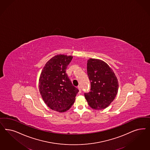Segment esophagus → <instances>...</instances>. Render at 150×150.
Here are the masks:
<instances>
[{"mask_svg":"<svg viewBox=\"0 0 150 150\" xmlns=\"http://www.w3.org/2000/svg\"><path fill=\"white\" fill-rule=\"evenodd\" d=\"M77 88L78 89V90H79V93H80L81 92V87H80V86H78Z\"/></svg>","mask_w":150,"mask_h":150,"instance_id":"esophagus-1","label":"esophagus"}]
</instances>
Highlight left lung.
Segmentation results:
<instances>
[{
  "label": "left lung",
  "instance_id": "obj_1",
  "mask_svg": "<svg viewBox=\"0 0 150 150\" xmlns=\"http://www.w3.org/2000/svg\"><path fill=\"white\" fill-rule=\"evenodd\" d=\"M87 74L91 82V91L84 96L89 106L96 110L107 108L116 97L119 89L117 79L112 69L103 61L89 58Z\"/></svg>",
  "mask_w": 150,
  "mask_h": 150
}]
</instances>
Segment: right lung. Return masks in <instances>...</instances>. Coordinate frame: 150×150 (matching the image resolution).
I'll return each mask as SVG.
<instances>
[{
    "mask_svg": "<svg viewBox=\"0 0 150 150\" xmlns=\"http://www.w3.org/2000/svg\"><path fill=\"white\" fill-rule=\"evenodd\" d=\"M72 56L57 54L51 58L43 68L39 78V91L44 102L54 111H67L79 92L66 73Z\"/></svg>",
    "mask_w": 150,
    "mask_h": 150,
    "instance_id": "add662e5",
    "label": "right lung"
}]
</instances>
